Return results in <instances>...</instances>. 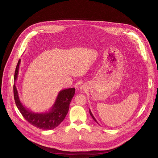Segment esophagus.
Returning a JSON list of instances; mask_svg holds the SVG:
<instances>
[{
  "label": "esophagus",
  "instance_id": "esophagus-1",
  "mask_svg": "<svg viewBox=\"0 0 158 158\" xmlns=\"http://www.w3.org/2000/svg\"><path fill=\"white\" fill-rule=\"evenodd\" d=\"M80 91L82 93V92H85V88H84V86H81L80 87Z\"/></svg>",
  "mask_w": 158,
  "mask_h": 158
}]
</instances>
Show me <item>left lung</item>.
<instances>
[{"mask_svg": "<svg viewBox=\"0 0 158 158\" xmlns=\"http://www.w3.org/2000/svg\"><path fill=\"white\" fill-rule=\"evenodd\" d=\"M89 114H90V115H91V116H92V118H93V119H94V120H95V122H97V123H98L97 121L96 120V119H95V117H94V115H93V114L92 113V112H91V111H90V110H89Z\"/></svg>", "mask_w": 158, "mask_h": 158, "instance_id": "left-lung-1", "label": "left lung"}]
</instances>
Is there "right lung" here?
Segmentation results:
<instances>
[{"label":"right lung","instance_id":"obj_1","mask_svg":"<svg viewBox=\"0 0 158 158\" xmlns=\"http://www.w3.org/2000/svg\"><path fill=\"white\" fill-rule=\"evenodd\" d=\"M20 60H19L15 72L14 80L17 79ZM13 93L15 104L23 118L33 126L43 130H51L63 121L67 114L70 103L75 94V88H68L60 91L52 109L46 113H33L24 107L20 101L19 94L15 85H13Z\"/></svg>","mask_w":158,"mask_h":158}]
</instances>
